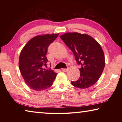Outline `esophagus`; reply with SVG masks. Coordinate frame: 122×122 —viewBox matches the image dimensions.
<instances>
[{
  "mask_svg": "<svg viewBox=\"0 0 122 122\" xmlns=\"http://www.w3.org/2000/svg\"><path fill=\"white\" fill-rule=\"evenodd\" d=\"M62 71H64V72H67L68 71V69H62Z\"/></svg>",
  "mask_w": 122,
  "mask_h": 122,
  "instance_id": "obj_1",
  "label": "esophagus"
}]
</instances>
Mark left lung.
Returning <instances> with one entry per match:
<instances>
[{
    "label": "left lung",
    "mask_w": 122,
    "mask_h": 122,
    "mask_svg": "<svg viewBox=\"0 0 122 122\" xmlns=\"http://www.w3.org/2000/svg\"><path fill=\"white\" fill-rule=\"evenodd\" d=\"M60 38L71 49L76 61L81 65L80 77L71 81L73 86L86 89L93 86L100 78L105 66L104 52L100 45L87 34L67 33Z\"/></svg>",
    "instance_id": "8db88e82"
}]
</instances>
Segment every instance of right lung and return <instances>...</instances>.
Wrapping results in <instances>:
<instances>
[{
    "instance_id": "obj_1",
    "label": "right lung",
    "mask_w": 122,
    "mask_h": 122,
    "mask_svg": "<svg viewBox=\"0 0 122 122\" xmlns=\"http://www.w3.org/2000/svg\"><path fill=\"white\" fill-rule=\"evenodd\" d=\"M59 34L38 36L27 43L20 53V73L29 87L36 91L44 90L52 86L57 73L43 68L48 62L47 48Z\"/></svg>"
}]
</instances>
